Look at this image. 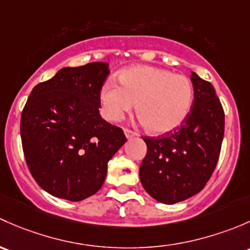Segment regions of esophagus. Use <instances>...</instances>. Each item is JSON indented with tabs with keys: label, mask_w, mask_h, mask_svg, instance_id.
I'll list each match as a JSON object with an SVG mask.
<instances>
[{
	"label": "esophagus",
	"mask_w": 250,
	"mask_h": 250,
	"mask_svg": "<svg viewBox=\"0 0 250 250\" xmlns=\"http://www.w3.org/2000/svg\"><path fill=\"white\" fill-rule=\"evenodd\" d=\"M124 133H125L126 138H132V137H136V136H137V133L133 132V131H131V130H128V128H125Z\"/></svg>",
	"instance_id": "obj_1"
}]
</instances>
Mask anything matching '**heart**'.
<instances>
[{
	"label": "heart",
	"mask_w": 250,
	"mask_h": 250,
	"mask_svg": "<svg viewBox=\"0 0 250 250\" xmlns=\"http://www.w3.org/2000/svg\"><path fill=\"white\" fill-rule=\"evenodd\" d=\"M120 86L104 85L100 101L106 119L118 122L131 112L153 135L173 132L184 124L194 104V85L188 77L150 66H132L119 74Z\"/></svg>",
	"instance_id": "1"
}]
</instances>
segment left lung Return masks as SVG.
I'll return each mask as SVG.
<instances>
[{"mask_svg": "<svg viewBox=\"0 0 250 250\" xmlns=\"http://www.w3.org/2000/svg\"><path fill=\"white\" fill-rule=\"evenodd\" d=\"M190 79L194 104L184 124L163 137H143L146 155L140 167L141 183L165 205L201 191L217 166L223 142L225 115L214 87L195 72Z\"/></svg>", "mask_w": 250, "mask_h": 250, "instance_id": "left-lung-1", "label": "left lung"}]
</instances>
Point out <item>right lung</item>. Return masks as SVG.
<instances>
[{
    "label": "right lung",
    "mask_w": 250,
    "mask_h": 250,
    "mask_svg": "<svg viewBox=\"0 0 250 250\" xmlns=\"http://www.w3.org/2000/svg\"><path fill=\"white\" fill-rule=\"evenodd\" d=\"M107 62L63 67L31 91L20 135L31 174L53 196L77 202L101 189L108 161L126 142L100 115Z\"/></svg>",
    "instance_id": "obj_1"
}]
</instances>
